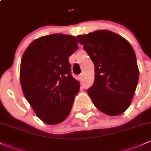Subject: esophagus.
I'll return each mask as SVG.
<instances>
[{"label": "esophagus", "mask_w": 151, "mask_h": 151, "mask_svg": "<svg viewBox=\"0 0 151 151\" xmlns=\"http://www.w3.org/2000/svg\"><path fill=\"white\" fill-rule=\"evenodd\" d=\"M83 73H81L79 75V78H80L81 81H83Z\"/></svg>", "instance_id": "obj_1"}]
</instances>
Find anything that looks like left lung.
<instances>
[{"mask_svg": "<svg viewBox=\"0 0 151 151\" xmlns=\"http://www.w3.org/2000/svg\"><path fill=\"white\" fill-rule=\"evenodd\" d=\"M95 66L94 82L87 91L93 104L109 116L129 107L139 79L135 53L125 39L108 30L77 36Z\"/></svg>", "mask_w": 151, "mask_h": 151, "instance_id": "left-lung-1", "label": "left lung"}]
</instances>
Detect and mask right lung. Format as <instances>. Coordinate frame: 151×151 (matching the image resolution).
Returning <instances> with one entry per match:
<instances>
[{"label":"right lung","instance_id":"right-lung-1","mask_svg":"<svg viewBox=\"0 0 151 151\" xmlns=\"http://www.w3.org/2000/svg\"><path fill=\"white\" fill-rule=\"evenodd\" d=\"M78 49L75 37L53 34L34 40L22 56V91L46 124L62 122L70 112L80 84L71 74L68 58Z\"/></svg>","mask_w":151,"mask_h":151}]
</instances>
